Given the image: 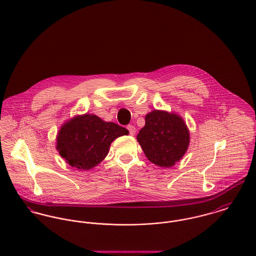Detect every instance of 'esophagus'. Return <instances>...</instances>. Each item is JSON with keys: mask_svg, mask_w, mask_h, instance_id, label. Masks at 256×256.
Listing matches in <instances>:
<instances>
[{"mask_svg": "<svg viewBox=\"0 0 256 256\" xmlns=\"http://www.w3.org/2000/svg\"><path fill=\"white\" fill-rule=\"evenodd\" d=\"M127 130L129 131V134H130L131 136H134L135 133H136V128H135V126H133V125H128V126H127Z\"/></svg>", "mask_w": 256, "mask_h": 256, "instance_id": "esophagus-1", "label": "esophagus"}]
</instances>
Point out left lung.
Segmentation results:
<instances>
[{
	"label": "left lung",
	"instance_id": "8db88e82",
	"mask_svg": "<svg viewBox=\"0 0 256 256\" xmlns=\"http://www.w3.org/2000/svg\"><path fill=\"white\" fill-rule=\"evenodd\" d=\"M146 124L137 135L148 160L162 168L178 162L189 145V132L182 117L166 111L148 113Z\"/></svg>",
	"mask_w": 256,
	"mask_h": 256
}]
</instances>
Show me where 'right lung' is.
Returning a JSON list of instances; mask_svg holds the SVG:
<instances>
[{
  "label": "right lung",
  "instance_id": "right-lung-1",
  "mask_svg": "<svg viewBox=\"0 0 256 256\" xmlns=\"http://www.w3.org/2000/svg\"><path fill=\"white\" fill-rule=\"evenodd\" d=\"M128 134L122 126L84 114L62 126L57 137V150L71 166L90 170L108 156L113 140Z\"/></svg>",
  "mask_w": 256,
  "mask_h": 256
}]
</instances>
